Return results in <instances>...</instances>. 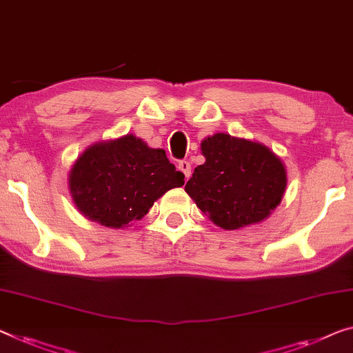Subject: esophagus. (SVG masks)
Returning a JSON list of instances; mask_svg holds the SVG:
<instances>
[{
	"instance_id": "34e87169",
	"label": "esophagus",
	"mask_w": 353,
	"mask_h": 353,
	"mask_svg": "<svg viewBox=\"0 0 353 353\" xmlns=\"http://www.w3.org/2000/svg\"><path fill=\"white\" fill-rule=\"evenodd\" d=\"M177 168L183 172V176H185L187 179L190 177V174H192V165H190V161H187V160H181V161L177 163Z\"/></svg>"
}]
</instances>
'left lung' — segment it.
<instances>
[{
    "instance_id": "left-lung-1",
    "label": "left lung",
    "mask_w": 353,
    "mask_h": 353,
    "mask_svg": "<svg viewBox=\"0 0 353 353\" xmlns=\"http://www.w3.org/2000/svg\"><path fill=\"white\" fill-rule=\"evenodd\" d=\"M201 150L206 161L194 168L185 192L220 228L259 223L281 203L285 166L268 147L217 133Z\"/></svg>"
}]
</instances>
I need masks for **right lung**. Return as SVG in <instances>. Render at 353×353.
<instances>
[{"label": "right lung", "mask_w": 353, "mask_h": 353, "mask_svg": "<svg viewBox=\"0 0 353 353\" xmlns=\"http://www.w3.org/2000/svg\"><path fill=\"white\" fill-rule=\"evenodd\" d=\"M183 177L165 150L126 134L88 147L70 172V190L85 217L122 228L143 219L161 194L183 185Z\"/></svg>", "instance_id": "right-lung-1"}]
</instances>
